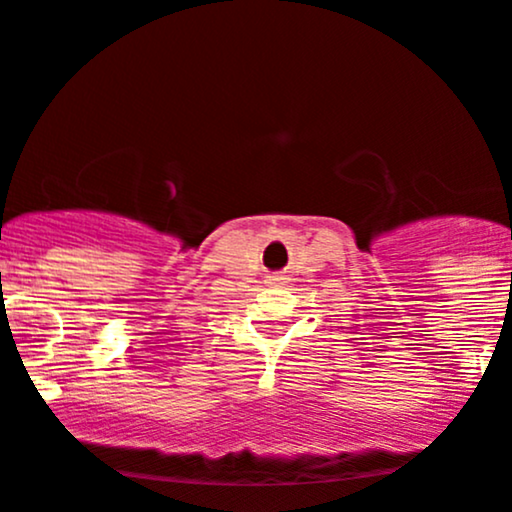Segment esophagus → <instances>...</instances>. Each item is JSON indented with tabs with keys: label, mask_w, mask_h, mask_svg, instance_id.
<instances>
[{
	"label": "esophagus",
	"mask_w": 512,
	"mask_h": 512,
	"mask_svg": "<svg viewBox=\"0 0 512 512\" xmlns=\"http://www.w3.org/2000/svg\"><path fill=\"white\" fill-rule=\"evenodd\" d=\"M269 284H282V277H272L269 279Z\"/></svg>",
	"instance_id": "34e87169"
}]
</instances>
